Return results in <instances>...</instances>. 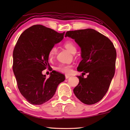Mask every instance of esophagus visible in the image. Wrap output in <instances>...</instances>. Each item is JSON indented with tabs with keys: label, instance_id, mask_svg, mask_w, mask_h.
Instances as JSON below:
<instances>
[{
	"label": "esophagus",
	"instance_id": "34e87169",
	"mask_svg": "<svg viewBox=\"0 0 130 130\" xmlns=\"http://www.w3.org/2000/svg\"><path fill=\"white\" fill-rule=\"evenodd\" d=\"M70 76H69V75H65V78L66 79H68V78H69V77H70Z\"/></svg>",
	"mask_w": 130,
	"mask_h": 130
}]
</instances>
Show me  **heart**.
<instances>
[{"label":"heart","instance_id":"obj_1","mask_svg":"<svg viewBox=\"0 0 130 130\" xmlns=\"http://www.w3.org/2000/svg\"><path fill=\"white\" fill-rule=\"evenodd\" d=\"M64 46L70 53L73 54L76 52V45L72 41H67L64 43ZM57 49L56 46H53L51 48L49 52V58L52 59L56 55ZM72 65L69 64H61L56 68V70L59 72L62 73L69 74L71 72Z\"/></svg>","mask_w":130,"mask_h":130}]
</instances>
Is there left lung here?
I'll return each mask as SVG.
<instances>
[{
  "label": "left lung",
  "instance_id": "obj_1",
  "mask_svg": "<svg viewBox=\"0 0 130 130\" xmlns=\"http://www.w3.org/2000/svg\"><path fill=\"white\" fill-rule=\"evenodd\" d=\"M67 37L74 39L81 48L82 60L77 70L88 73L87 78L77 76L79 83L74 93L85 104H95L106 94L114 76L115 48L109 39L92 28L69 31Z\"/></svg>",
  "mask_w": 130,
  "mask_h": 130
}]
</instances>
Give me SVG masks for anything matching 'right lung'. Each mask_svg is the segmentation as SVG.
<instances>
[{"label": "right lung", "mask_w": 130, "mask_h": 130, "mask_svg": "<svg viewBox=\"0 0 130 130\" xmlns=\"http://www.w3.org/2000/svg\"><path fill=\"white\" fill-rule=\"evenodd\" d=\"M64 34L37 25L24 31L17 41L13 51L12 69L19 91L30 104L47 102L65 80V76L59 72H52L48 78L42 73L50 67V50L62 40Z\"/></svg>", "instance_id": "right-lung-1"}]
</instances>
